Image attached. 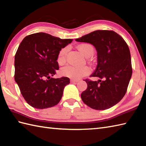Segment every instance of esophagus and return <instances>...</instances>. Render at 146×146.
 <instances>
[{"label": "esophagus", "instance_id": "esophagus-1", "mask_svg": "<svg viewBox=\"0 0 146 146\" xmlns=\"http://www.w3.org/2000/svg\"><path fill=\"white\" fill-rule=\"evenodd\" d=\"M70 82H71V83H76V82H78L79 81L77 80H71Z\"/></svg>", "mask_w": 146, "mask_h": 146}]
</instances>
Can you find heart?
<instances>
[{
  "label": "heart",
  "mask_w": 146,
  "mask_h": 146,
  "mask_svg": "<svg viewBox=\"0 0 146 146\" xmlns=\"http://www.w3.org/2000/svg\"><path fill=\"white\" fill-rule=\"evenodd\" d=\"M78 50L85 57L88 55L94 53V47L89 44H82L78 46ZM68 51L67 48H64L60 51L58 54L57 61L58 64H63L65 61L66 55ZM90 72V70L88 67H77L73 66H66L63 68L61 70V75L68 78L78 80L83 76L87 75Z\"/></svg>",
  "instance_id": "b5f03b06"
}]
</instances>
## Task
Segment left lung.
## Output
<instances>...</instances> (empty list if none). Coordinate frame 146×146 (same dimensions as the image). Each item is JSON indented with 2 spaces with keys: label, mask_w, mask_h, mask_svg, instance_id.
<instances>
[{
  "label": "left lung",
  "mask_w": 146,
  "mask_h": 146,
  "mask_svg": "<svg viewBox=\"0 0 146 146\" xmlns=\"http://www.w3.org/2000/svg\"><path fill=\"white\" fill-rule=\"evenodd\" d=\"M75 41L90 43L97 52V65L90 76L100 79L85 80L87 88L81 94L83 102L98 110L114 106L124 97L132 76L127 44L117 33L107 30L95 31Z\"/></svg>",
  "instance_id": "8db88e82"
}]
</instances>
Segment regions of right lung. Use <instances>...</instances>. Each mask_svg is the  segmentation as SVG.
<instances>
[{
    "mask_svg": "<svg viewBox=\"0 0 146 146\" xmlns=\"http://www.w3.org/2000/svg\"><path fill=\"white\" fill-rule=\"evenodd\" d=\"M73 41L44 33L25 37L15 55L14 79L27 103L34 108L44 109L61 100L70 78H53L58 70L57 61L61 48Z\"/></svg>",
    "mask_w": 146,
    "mask_h": 146,
    "instance_id": "obj_1",
    "label": "right lung"
}]
</instances>
